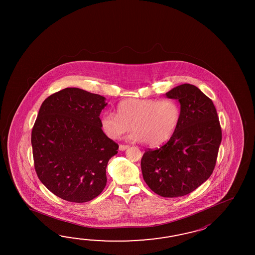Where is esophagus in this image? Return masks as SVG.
<instances>
[{
  "mask_svg": "<svg viewBox=\"0 0 255 255\" xmlns=\"http://www.w3.org/2000/svg\"><path fill=\"white\" fill-rule=\"evenodd\" d=\"M129 147V146L128 145H120V150H121V151H123V150H125V149H127V148H128Z\"/></svg>",
  "mask_w": 255,
  "mask_h": 255,
  "instance_id": "esophagus-1",
  "label": "esophagus"
}]
</instances>
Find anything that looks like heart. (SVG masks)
Listing matches in <instances>:
<instances>
[{
  "label": "heart",
  "mask_w": 255,
  "mask_h": 255,
  "mask_svg": "<svg viewBox=\"0 0 255 255\" xmlns=\"http://www.w3.org/2000/svg\"><path fill=\"white\" fill-rule=\"evenodd\" d=\"M179 119L180 108L174 99L128 98L118 105L117 114L105 112L100 125L109 138L116 139L132 128V140L155 146L170 138Z\"/></svg>",
  "instance_id": "obj_1"
}]
</instances>
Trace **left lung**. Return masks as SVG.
<instances>
[{
    "label": "left lung",
    "instance_id": "obj_1",
    "mask_svg": "<svg viewBox=\"0 0 255 255\" xmlns=\"http://www.w3.org/2000/svg\"><path fill=\"white\" fill-rule=\"evenodd\" d=\"M180 104L179 125L169 140L141 158L143 179L157 195H187L210 178L216 165L222 128L211 98L183 84L166 93Z\"/></svg>",
    "mask_w": 255,
    "mask_h": 255
}]
</instances>
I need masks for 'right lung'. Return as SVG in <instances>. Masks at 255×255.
Returning a JSON list of instances; mask_svg holds the SVG:
<instances>
[{
    "label": "right lung",
    "mask_w": 255,
    "mask_h": 255,
    "mask_svg": "<svg viewBox=\"0 0 255 255\" xmlns=\"http://www.w3.org/2000/svg\"><path fill=\"white\" fill-rule=\"evenodd\" d=\"M105 100L67 87L51 95L39 109L31 138L34 168L41 182L65 201H91L107 185V165L119 145L101 128Z\"/></svg>",
    "instance_id": "right-lung-1"
}]
</instances>
